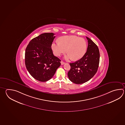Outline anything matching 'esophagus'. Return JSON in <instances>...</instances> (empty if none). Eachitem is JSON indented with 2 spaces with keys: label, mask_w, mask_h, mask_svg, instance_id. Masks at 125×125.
Here are the masks:
<instances>
[{
  "label": "esophagus",
  "mask_w": 125,
  "mask_h": 125,
  "mask_svg": "<svg viewBox=\"0 0 125 125\" xmlns=\"http://www.w3.org/2000/svg\"><path fill=\"white\" fill-rule=\"evenodd\" d=\"M61 65H63V64H65V63L64 62V61H61Z\"/></svg>",
  "instance_id": "1"
}]
</instances>
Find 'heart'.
Segmentation results:
<instances>
[{"label":"heart","mask_w":125,"mask_h":125,"mask_svg":"<svg viewBox=\"0 0 125 125\" xmlns=\"http://www.w3.org/2000/svg\"><path fill=\"white\" fill-rule=\"evenodd\" d=\"M59 41L53 42L51 46L56 56H60L66 52L68 54L66 58H71L76 61L82 58L86 52L87 44L84 39L77 36H66L61 37Z\"/></svg>","instance_id":"obj_1"}]
</instances>
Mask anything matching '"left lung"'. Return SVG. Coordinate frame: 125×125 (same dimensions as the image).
<instances>
[{"mask_svg": "<svg viewBox=\"0 0 125 125\" xmlns=\"http://www.w3.org/2000/svg\"><path fill=\"white\" fill-rule=\"evenodd\" d=\"M86 38L88 46L86 53L78 61L70 63L71 69L68 73L69 79L76 84L84 83L91 79L99 66V49L90 39Z\"/></svg>", "mask_w": 125, "mask_h": 125, "instance_id": "obj_1", "label": "left lung"}]
</instances>
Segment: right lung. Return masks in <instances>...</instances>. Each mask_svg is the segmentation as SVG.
Here are the masks:
<instances>
[{"instance_id":"add662e5","label":"right lung","mask_w":125,"mask_h":125,"mask_svg":"<svg viewBox=\"0 0 125 125\" xmlns=\"http://www.w3.org/2000/svg\"><path fill=\"white\" fill-rule=\"evenodd\" d=\"M53 33H44L32 39L26 49L25 63L31 76L40 82L51 79L61 65V60L53 54Z\"/></svg>"}]
</instances>
